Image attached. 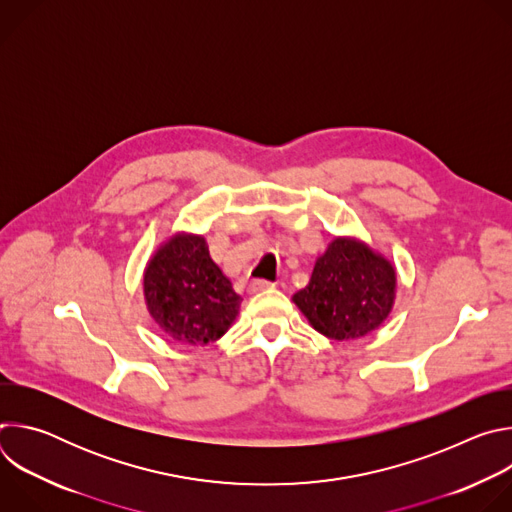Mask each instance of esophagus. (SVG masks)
<instances>
[{
    "label": "esophagus",
    "instance_id": "esophagus-1",
    "mask_svg": "<svg viewBox=\"0 0 512 512\" xmlns=\"http://www.w3.org/2000/svg\"><path fill=\"white\" fill-rule=\"evenodd\" d=\"M273 287H275V283L265 281V279H251L247 283V289L251 291V294H257V291H265V289H273Z\"/></svg>",
    "mask_w": 512,
    "mask_h": 512
}]
</instances>
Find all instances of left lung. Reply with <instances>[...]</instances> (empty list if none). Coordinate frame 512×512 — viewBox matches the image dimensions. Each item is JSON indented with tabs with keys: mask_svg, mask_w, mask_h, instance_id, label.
<instances>
[{
	"mask_svg": "<svg viewBox=\"0 0 512 512\" xmlns=\"http://www.w3.org/2000/svg\"><path fill=\"white\" fill-rule=\"evenodd\" d=\"M395 296L397 271L389 259L354 237H334L310 283L291 300L326 338L356 340L387 320Z\"/></svg>",
	"mask_w": 512,
	"mask_h": 512,
	"instance_id": "8db88e82",
	"label": "left lung"
}]
</instances>
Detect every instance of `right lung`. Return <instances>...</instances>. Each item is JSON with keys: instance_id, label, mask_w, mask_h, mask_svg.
<instances>
[{"instance_id": "right-lung-1", "label": "right lung", "mask_w": 512, "mask_h": 512, "mask_svg": "<svg viewBox=\"0 0 512 512\" xmlns=\"http://www.w3.org/2000/svg\"><path fill=\"white\" fill-rule=\"evenodd\" d=\"M145 306L174 342L206 346L235 322L241 296L208 253L206 239L172 235L143 271Z\"/></svg>"}]
</instances>
